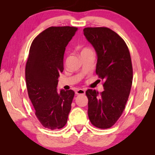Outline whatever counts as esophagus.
<instances>
[{
    "label": "esophagus",
    "mask_w": 155,
    "mask_h": 155,
    "mask_svg": "<svg viewBox=\"0 0 155 155\" xmlns=\"http://www.w3.org/2000/svg\"><path fill=\"white\" fill-rule=\"evenodd\" d=\"M76 94H85V91L83 89H78L77 91H75Z\"/></svg>",
    "instance_id": "34e87169"
}]
</instances>
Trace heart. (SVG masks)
Returning <instances> with one entry per match:
<instances>
[{
	"label": "heart",
	"instance_id": "b5f03b06",
	"mask_svg": "<svg viewBox=\"0 0 155 155\" xmlns=\"http://www.w3.org/2000/svg\"><path fill=\"white\" fill-rule=\"evenodd\" d=\"M89 51H91V50L90 49V48H83L82 51H81V54H82V53H84V52H89Z\"/></svg>",
	"mask_w": 155,
	"mask_h": 155
}]
</instances>
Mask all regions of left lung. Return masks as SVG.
<instances>
[{
    "label": "left lung",
    "instance_id": "left-lung-1",
    "mask_svg": "<svg viewBox=\"0 0 155 155\" xmlns=\"http://www.w3.org/2000/svg\"><path fill=\"white\" fill-rule=\"evenodd\" d=\"M84 35L97 54L96 73L104 81V91H86L88 116L99 128L111 127L121 116L130 94L133 67L130 52L124 40L107 27H87Z\"/></svg>",
    "mask_w": 155,
    "mask_h": 155
}]
</instances>
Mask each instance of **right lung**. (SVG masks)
Returning <instances> with one entry per match:
<instances>
[{
  "instance_id": "obj_1",
  "label": "right lung",
  "mask_w": 155,
  "mask_h": 155,
  "mask_svg": "<svg viewBox=\"0 0 155 155\" xmlns=\"http://www.w3.org/2000/svg\"><path fill=\"white\" fill-rule=\"evenodd\" d=\"M78 28L51 27L31 44L25 68L28 97L35 115L43 127L60 129L68 121L74 91L57 90L59 74L64 70V55Z\"/></svg>"
}]
</instances>
